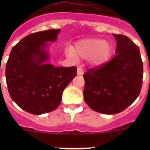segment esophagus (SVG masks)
<instances>
[{
  "instance_id": "obj_1",
  "label": "esophagus",
  "mask_w": 150,
  "mask_h": 150,
  "mask_svg": "<svg viewBox=\"0 0 150 150\" xmlns=\"http://www.w3.org/2000/svg\"><path fill=\"white\" fill-rule=\"evenodd\" d=\"M77 74L79 75H82L83 74H84V71H83V69H82L81 67H79V68H78Z\"/></svg>"
}]
</instances>
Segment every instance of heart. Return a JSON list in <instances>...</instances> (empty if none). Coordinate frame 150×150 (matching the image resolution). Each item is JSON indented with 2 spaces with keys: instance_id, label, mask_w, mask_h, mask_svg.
<instances>
[{
  "instance_id": "obj_1",
  "label": "heart",
  "mask_w": 150,
  "mask_h": 150,
  "mask_svg": "<svg viewBox=\"0 0 150 150\" xmlns=\"http://www.w3.org/2000/svg\"><path fill=\"white\" fill-rule=\"evenodd\" d=\"M113 51L111 43L101 39H86L78 41L73 50L68 47L66 55L68 57L77 61L78 57L87 59L90 65L100 67L108 61Z\"/></svg>"
}]
</instances>
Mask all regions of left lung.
I'll use <instances>...</instances> for the list:
<instances>
[{
    "mask_svg": "<svg viewBox=\"0 0 150 150\" xmlns=\"http://www.w3.org/2000/svg\"><path fill=\"white\" fill-rule=\"evenodd\" d=\"M113 36L117 40L116 55L83 75L85 102L92 110L105 114L123 111L136 100L143 75L139 47L126 36Z\"/></svg>",
    "mask_w": 150,
    "mask_h": 150,
    "instance_id": "1",
    "label": "left lung"
}]
</instances>
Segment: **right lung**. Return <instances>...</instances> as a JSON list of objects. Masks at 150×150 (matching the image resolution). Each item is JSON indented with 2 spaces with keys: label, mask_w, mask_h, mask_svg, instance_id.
<instances>
[{
  "label": "right lung",
  "mask_w": 150,
  "mask_h": 150,
  "mask_svg": "<svg viewBox=\"0 0 150 150\" xmlns=\"http://www.w3.org/2000/svg\"><path fill=\"white\" fill-rule=\"evenodd\" d=\"M61 29L29 34L11 51L5 77L12 100L22 110L40 115L53 111L61 103L62 93L76 76L77 68L48 64L47 42L57 40Z\"/></svg>",
  "instance_id": "obj_1"
}]
</instances>
